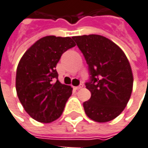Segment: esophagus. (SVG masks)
I'll return each mask as SVG.
<instances>
[{
	"mask_svg": "<svg viewBox=\"0 0 148 148\" xmlns=\"http://www.w3.org/2000/svg\"><path fill=\"white\" fill-rule=\"evenodd\" d=\"M83 87V84H80L79 86H74V90H79L80 88H82Z\"/></svg>",
	"mask_w": 148,
	"mask_h": 148,
	"instance_id": "obj_1",
	"label": "esophagus"
}]
</instances>
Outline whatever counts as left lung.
I'll list each match as a JSON object with an SVG mask.
<instances>
[{
  "label": "left lung",
  "instance_id": "obj_1",
  "mask_svg": "<svg viewBox=\"0 0 148 148\" xmlns=\"http://www.w3.org/2000/svg\"><path fill=\"white\" fill-rule=\"evenodd\" d=\"M88 64L90 79L86 86L91 93L83 103L94 121L104 123L122 113L130 100L133 74L124 51L112 40L98 34L73 37Z\"/></svg>",
  "mask_w": 148,
  "mask_h": 148
}]
</instances>
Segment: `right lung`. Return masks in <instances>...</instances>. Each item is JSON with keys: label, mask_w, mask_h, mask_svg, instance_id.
I'll return each instance as SVG.
<instances>
[{"label": "right lung", "mask_w": 148, "mask_h": 148, "mask_svg": "<svg viewBox=\"0 0 148 148\" xmlns=\"http://www.w3.org/2000/svg\"><path fill=\"white\" fill-rule=\"evenodd\" d=\"M73 38L49 35L37 40L23 54L16 74V90L24 110L41 123H51L62 114L72 88L58 80L56 66Z\"/></svg>", "instance_id": "1"}]
</instances>
